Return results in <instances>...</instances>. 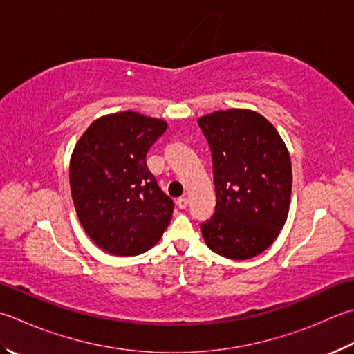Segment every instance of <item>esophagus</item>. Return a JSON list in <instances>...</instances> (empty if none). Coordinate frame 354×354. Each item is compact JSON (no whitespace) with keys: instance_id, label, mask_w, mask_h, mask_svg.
I'll list each match as a JSON object with an SVG mask.
<instances>
[{"instance_id":"1","label":"esophagus","mask_w":354,"mask_h":354,"mask_svg":"<svg viewBox=\"0 0 354 354\" xmlns=\"http://www.w3.org/2000/svg\"><path fill=\"white\" fill-rule=\"evenodd\" d=\"M188 203H189L188 197H180V198L177 200V206H178L180 209H186V206H188Z\"/></svg>"}]
</instances>
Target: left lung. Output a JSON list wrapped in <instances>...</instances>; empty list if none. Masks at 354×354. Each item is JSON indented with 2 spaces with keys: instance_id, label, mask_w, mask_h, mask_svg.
I'll list each match as a JSON object with an SVG mask.
<instances>
[{
  "instance_id": "obj_1",
  "label": "left lung",
  "mask_w": 354,
  "mask_h": 354,
  "mask_svg": "<svg viewBox=\"0 0 354 354\" xmlns=\"http://www.w3.org/2000/svg\"><path fill=\"white\" fill-rule=\"evenodd\" d=\"M208 140L216 212L200 230L211 251L232 260L259 256L282 231L290 211V152L259 112L226 109L197 120Z\"/></svg>"
}]
</instances>
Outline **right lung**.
<instances>
[{
    "label": "right lung",
    "mask_w": 354,
    "mask_h": 354,
    "mask_svg": "<svg viewBox=\"0 0 354 354\" xmlns=\"http://www.w3.org/2000/svg\"><path fill=\"white\" fill-rule=\"evenodd\" d=\"M166 128L165 120L115 112L92 122L72 151L69 183L78 220L112 256L148 251L171 222L174 203L146 165Z\"/></svg>",
    "instance_id": "1"
}]
</instances>
